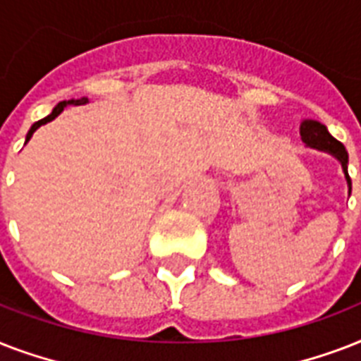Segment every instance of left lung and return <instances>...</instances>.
I'll list each match as a JSON object with an SVG mask.
<instances>
[{
  "label": "left lung",
  "instance_id": "obj_1",
  "mask_svg": "<svg viewBox=\"0 0 361 361\" xmlns=\"http://www.w3.org/2000/svg\"><path fill=\"white\" fill-rule=\"evenodd\" d=\"M300 135H302V140L305 142L309 147H314V149H320V152L331 153V155L341 163L343 172H345V178H347V183H348V195H350V191H353V181H350V176H348V170H347L348 153L341 142L336 140V138L328 133L326 125H322L320 121H314V120L302 121V125H300Z\"/></svg>",
  "mask_w": 361,
  "mask_h": 361
}]
</instances>
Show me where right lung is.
<instances>
[{"label":"right lung","mask_w":361,"mask_h":361,"mask_svg":"<svg viewBox=\"0 0 361 361\" xmlns=\"http://www.w3.org/2000/svg\"><path fill=\"white\" fill-rule=\"evenodd\" d=\"M87 103V99L84 97V99H71V101H61V103L59 104H56V109L52 110V114H48L47 118H42V120H39V121H35V123L31 125V129L27 130V136H25V142L30 140L31 136H33V133H35L37 129H39V127H41V125H44V123H48V121H52L54 118H58L59 114H61V112H63V109L65 106H67V104H86Z\"/></svg>","instance_id":"right-lung-1"}]
</instances>
